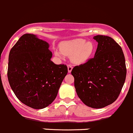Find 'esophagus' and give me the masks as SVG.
Instances as JSON below:
<instances>
[{"mask_svg":"<svg viewBox=\"0 0 133 133\" xmlns=\"http://www.w3.org/2000/svg\"><path fill=\"white\" fill-rule=\"evenodd\" d=\"M72 68H73V67H72V65H68V73H70V72H72Z\"/></svg>","mask_w":133,"mask_h":133,"instance_id":"1","label":"esophagus"}]
</instances>
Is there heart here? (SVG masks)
Returning <instances> with one entry per match:
<instances>
[{"mask_svg":"<svg viewBox=\"0 0 133 133\" xmlns=\"http://www.w3.org/2000/svg\"><path fill=\"white\" fill-rule=\"evenodd\" d=\"M94 49V44L90 41L77 38L62 42L60 45L61 51L56 50L55 55L59 57H62V54L71 56V60L74 63L81 65L90 59Z\"/></svg>","mask_w":133,"mask_h":133,"instance_id":"b5f03b06","label":"heart"}]
</instances>
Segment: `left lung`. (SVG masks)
I'll use <instances>...</instances> for the list:
<instances>
[{"label": "left lung", "mask_w": 133, "mask_h": 133, "mask_svg": "<svg viewBox=\"0 0 133 133\" xmlns=\"http://www.w3.org/2000/svg\"><path fill=\"white\" fill-rule=\"evenodd\" d=\"M94 39L98 43L94 57L75 66L71 74L82 102L88 107L99 109L117 100L127 70L122 49L113 38L97 35Z\"/></svg>", "instance_id": "left-lung-1"}]
</instances>
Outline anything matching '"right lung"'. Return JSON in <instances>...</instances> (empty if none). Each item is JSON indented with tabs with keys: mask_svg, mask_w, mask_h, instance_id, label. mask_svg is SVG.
Masks as SVG:
<instances>
[{
	"mask_svg": "<svg viewBox=\"0 0 133 133\" xmlns=\"http://www.w3.org/2000/svg\"><path fill=\"white\" fill-rule=\"evenodd\" d=\"M49 48V43L36 35L25 34L9 54V85L23 104L33 109H43L54 101L68 73L66 65L50 60Z\"/></svg>",
	"mask_w": 133,
	"mask_h": 133,
	"instance_id": "1",
	"label": "right lung"
}]
</instances>
